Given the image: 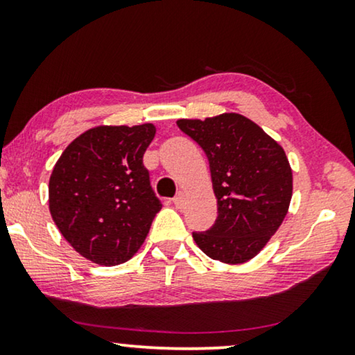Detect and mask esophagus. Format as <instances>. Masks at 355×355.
<instances>
[{
    "label": "esophagus",
    "instance_id": "34e87169",
    "mask_svg": "<svg viewBox=\"0 0 355 355\" xmlns=\"http://www.w3.org/2000/svg\"><path fill=\"white\" fill-rule=\"evenodd\" d=\"M184 202H186V193H184V192H178L176 197L173 198V203H174V207H176V208H182Z\"/></svg>",
    "mask_w": 355,
    "mask_h": 355
}]
</instances>
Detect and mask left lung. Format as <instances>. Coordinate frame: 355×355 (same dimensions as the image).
<instances>
[{"label":"left lung","mask_w":355,"mask_h":355,"mask_svg":"<svg viewBox=\"0 0 355 355\" xmlns=\"http://www.w3.org/2000/svg\"><path fill=\"white\" fill-rule=\"evenodd\" d=\"M178 128L205 152L218 198L215 225L193 231V241L213 260L244 263L263 249L288 213L293 171L284 150L236 113L179 119Z\"/></svg>","instance_id":"1"}]
</instances>
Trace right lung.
<instances>
[{"instance_id":"right-lung-1","label":"right lung","mask_w":355,"mask_h":355,"mask_svg":"<svg viewBox=\"0 0 355 355\" xmlns=\"http://www.w3.org/2000/svg\"><path fill=\"white\" fill-rule=\"evenodd\" d=\"M153 137L152 124L100 125L67 145L53 168V221L87 260L119 265L144 244L162 208L144 166Z\"/></svg>"}]
</instances>
